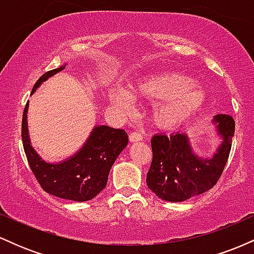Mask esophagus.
<instances>
[{
    "label": "esophagus",
    "mask_w": 254,
    "mask_h": 254,
    "mask_svg": "<svg viewBox=\"0 0 254 254\" xmlns=\"http://www.w3.org/2000/svg\"><path fill=\"white\" fill-rule=\"evenodd\" d=\"M129 139L130 142H139L143 139V135H142V132H139V131H132V132H130Z\"/></svg>",
    "instance_id": "obj_1"
}]
</instances>
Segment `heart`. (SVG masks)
<instances>
[{
  "label": "heart",
  "mask_w": 254,
  "mask_h": 254,
  "mask_svg": "<svg viewBox=\"0 0 254 254\" xmlns=\"http://www.w3.org/2000/svg\"><path fill=\"white\" fill-rule=\"evenodd\" d=\"M136 98L154 103L151 119L161 129H176L199 112L205 103V92L186 75L165 71L142 78L132 86ZM109 100L115 106L129 111L133 97L122 87L109 89Z\"/></svg>",
  "instance_id": "b5f03b06"
}]
</instances>
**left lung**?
<instances>
[{
	"instance_id": "obj_1",
	"label": "left lung",
	"mask_w": 254,
	"mask_h": 254,
	"mask_svg": "<svg viewBox=\"0 0 254 254\" xmlns=\"http://www.w3.org/2000/svg\"><path fill=\"white\" fill-rule=\"evenodd\" d=\"M222 143L211 159H202L192 150L186 133L151 138L153 160L147 173V185L157 197L167 202H184L216 185L228 160L235 122L229 115L212 119Z\"/></svg>"
}]
</instances>
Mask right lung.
<instances>
[{
    "instance_id": "add662e5",
    "label": "right lung",
    "mask_w": 254,
    "mask_h": 254,
    "mask_svg": "<svg viewBox=\"0 0 254 254\" xmlns=\"http://www.w3.org/2000/svg\"><path fill=\"white\" fill-rule=\"evenodd\" d=\"M64 68L65 64L42 75L33 86L31 94L44 81L62 71ZM27 110L28 103L22 115V144L31 170L43 190L52 196L75 202L93 199L106 188L111 167L127 145V133L125 130L98 125L93 129L83 147L74 155L58 164H49L38 155L31 145Z\"/></svg>"
}]
</instances>
